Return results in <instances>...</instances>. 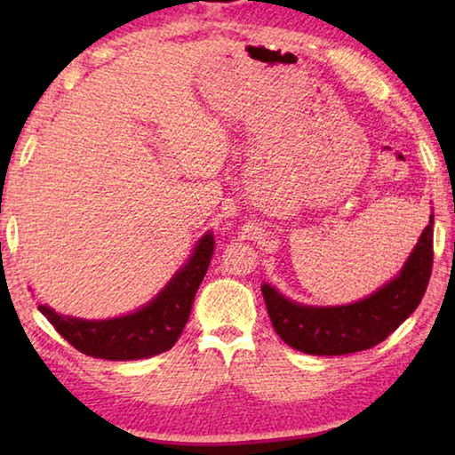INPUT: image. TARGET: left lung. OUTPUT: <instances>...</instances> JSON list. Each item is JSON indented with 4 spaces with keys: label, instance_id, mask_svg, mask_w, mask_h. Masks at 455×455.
Here are the masks:
<instances>
[{
    "label": "left lung",
    "instance_id": "8db88e82",
    "mask_svg": "<svg viewBox=\"0 0 455 455\" xmlns=\"http://www.w3.org/2000/svg\"><path fill=\"white\" fill-rule=\"evenodd\" d=\"M434 265V212L394 279L361 301L335 307L303 305L263 283L268 317L284 343L309 355H345L375 347L418 309Z\"/></svg>",
    "mask_w": 455,
    "mask_h": 455
}]
</instances>
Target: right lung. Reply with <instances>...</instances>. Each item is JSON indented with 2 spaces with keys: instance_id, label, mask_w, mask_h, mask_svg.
<instances>
[{
  "instance_id": "right-lung-1",
  "label": "right lung",
  "mask_w": 455,
  "mask_h": 455,
  "mask_svg": "<svg viewBox=\"0 0 455 455\" xmlns=\"http://www.w3.org/2000/svg\"><path fill=\"white\" fill-rule=\"evenodd\" d=\"M212 252L214 235L209 230L198 238L192 255L164 289L152 301L128 315L112 319H80L60 315L48 305H40V313L84 355L110 361L158 355L179 341L190 317L196 291L209 271Z\"/></svg>"
}]
</instances>
